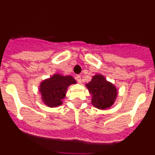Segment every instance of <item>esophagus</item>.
Masks as SVG:
<instances>
[{"label":"esophagus","instance_id":"1","mask_svg":"<svg viewBox=\"0 0 155 155\" xmlns=\"http://www.w3.org/2000/svg\"><path fill=\"white\" fill-rule=\"evenodd\" d=\"M76 80H77V81L79 82V83H81V75H77Z\"/></svg>","mask_w":155,"mask_h":155}]
</instances>
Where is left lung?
<instances>
[{
    "label": "left lung",
    "mask_w": 155,
    "mask_h": 155,
    "mask_svg": "<svg viewBox=\"0 0 155 155\" xmlns=\"http://www.w3.org/2000/svg\"><path fill=\"white\" fill-rule=\"evenodd\" d=\"M86 87L92 96L91 103L94 107L105 109L113 105L117 96V90L102 74H96Z\"/></svg>",
    "instance_id": "obj_1"
}]
</instances>
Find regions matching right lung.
<instances>
[{
  "instance_id": "add662e5",
  "label": "right lung",
  "mask_w": 155,
  "mask_h": 155,
  "mask_svg": "<svg viewBox=\"0 0 155 155\" xmlns=\"http://www.w3.org/2000/svg\"><path fill=\"white\" fill-rule=\"evenodd\" d=\"M76 84V81L71 76H62L57 74L50 78L43 81L39 86L42 99L49 107H57L62 105L68 86Z\"/></svg>"
}]
</instances>
